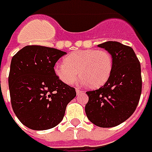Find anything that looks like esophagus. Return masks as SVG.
Wrapping results in <instances>:
<instances>
[{
	"mask_svg": "<svg viewBox=\"0 0 152 152\" xmlns=\"http://www.w3.org/2000/svg\"><path fill=\"white\" fill-rule=\"evenodd\" d=\"M81 92H83V91H82L81 90L79 89V88H76V93H77L78 95V94H80Z\"/></svg>",
	"mask_w": 152,
	"mask_h": 152,
	"instance_id": "34e87169",
	"label": "esophagus"
}]
</instances>
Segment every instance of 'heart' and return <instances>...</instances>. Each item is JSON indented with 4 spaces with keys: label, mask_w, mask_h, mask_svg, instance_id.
Segmentation results:
<instances>
[{
    "label": "heart",
    "mask_w": 152,
    "mask_h": 152,
    "mask_svg": "<svg viewBox=\"0 0 152 152\" xmlns=\"http://www.w3.org/2000/svg\"><path fill=\"white\" fill-rule=\"evenodd\" d=\"M64 61L56 64L54 72L67 85L76 83L81 76L85 84L96 88L104 84L112 72V56L103 49L77 50L68 55Z\"/></svg>",
    "instance_id": "b5f03b06"
}]
</instances>
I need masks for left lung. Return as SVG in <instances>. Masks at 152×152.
I'll return each instance as SVG.
<instances>
[{
    "instance_id": "obj_1",
    "label": "left lung",
    "mask_w": 152,
    "mask_h": 152,
    "mask_svg": "<svg viewBox=\"0 0 152 152\" xmlns=\"http://www.w3.org/2000/svg\"><path fill=\"white\" fill-rule=\"evenodd\" d=\"M113 58L111 74L99 89L87 91L85 112L102 128H111L128 119L135 111L142 93L141 64L132 47L118 42L99 44Z\"/></svg>"
}]
</instances>
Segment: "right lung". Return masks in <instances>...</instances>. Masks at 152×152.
I'll use <instances>...</instances> for the list:
<instances>
[{"instance_id":"add662e5","label":"right lung","mask_w":152,"mask_h":152,"mask_svg":"<svg viewBox=\"0 0 152 152\" xmlns=\"http://www.w3.org/2000/svg\"><path fill=\"white\" fill-rule=\"evenodd\" d=\"M62 50L26 46L13 56L9 89L13 110L23 125L47 130L63 119L69 102L76 96L74 88L61 81L54 72Z\"/></svg>"}]
</instances>
